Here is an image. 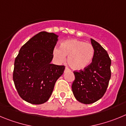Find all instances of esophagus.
Masks as SVG:
<instances>
[{"label": "esophagus", "mask_w": 126, "mask_h": 126, "mask_svg": "<svg viewBox=\"0 0 126 126\" xmlns=\"http://www.w3.org/2000/svg\"><path fill=\"white\" fill-rule=\"evenodd\" d=\"M69 68H67V67H65V71H69Z\"/></svg>", "instance_id": "esophagus-1"}]
</instances>
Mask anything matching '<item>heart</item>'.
Here are the masks:
<instances>
[{
    "mask_svg": "<svg viewBox=\"0 0 126 126\" xmlns=\"http://www.w3.org/2000/svg\"><path fill=\"white\" fill-rule=\"evenodd\" d=\"M52 54L58 63L64 62L67 56V62L71 68L79 71L91 64L94 49L92 43L78 39H69L62 42L60 48H54Z\"/></svg>",
    "mask_w": 126,
    "mask_h": 126,
    "instance_id": "obj_1",
    "label": "heart"
}]
</instances>
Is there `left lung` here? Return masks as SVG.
Returning a JSON list of instances; mask_svg holds the SVG:
<instances>
[{"mask_svg": "<svg viewBox=\"0 0 126 126\" xmlns=\"http://www.w3.org/2000/svg\"><path fill=\"white\" fill-rule=\"evenodd\" d=\"M91 42L94 49L93 61L84 69L74 71L72 84L75 98L84 104L94 103L104 95L111 77V59L107 52L93 39Z\"/></svg>", "mask_w": 126, "mask_h": 126, "instance_id": "obj_1", "label": "left lung"}]
</instances>
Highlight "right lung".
Returning <instances> with one entry per match:
<instances>
[{"mask_svg":"<svg viewBox=\"0 0 126 126\" xmlns=\"http://www.w3.org/2000/svg\"><path fill=\"white\" fill-rule=\"evenodd\" d=\"M58 36L42 32L30 39L19 50L14 61L13 81L19 95L32 104L49 99L64 65L51 64Z\"/></svg>","mask_w":126,"mask_h":126,"instance_id":"obj_1","label":"right lung"}]
</instances>
